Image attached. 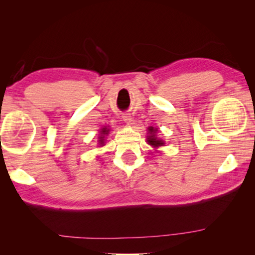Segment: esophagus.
<instances>
[{
  "label": "esophagus",
  "instance_id": "esophagus-1",
  "mask_svg": "<svg viewBox=\"0 0 255 255\" xmlns=\"http://www.w3.org/2000/svg\"><path fill=\"white\" fill-rule=\"evenodd\" d=\"M123 120L126 124H128V125H130L132 123V118H131V116L129 115V114H124L123 115Z\"/></svg>",
  "mask_w": 255,
  "mask_h": 255
}]
</instances>
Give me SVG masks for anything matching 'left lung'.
<instances>
[{"instance_id": "left-lung-1", "label": "left lung", "mask_w": 255, "mask_h": 255, "mask_svg": "<svg viewBox=\"0 0 255 255\" xmlns=\"http://www.w3.org/2000/svg\"><path fill=\"white\" fill-rule=\"evenodd\" d=\"M157 131V129L156 128H154V127H148V136H147V143L149 144V145H152L153 147H158V146H163L164 144V141L162 140V139H158V138L155 136V132Z\"/></svg>"}]
</instances>
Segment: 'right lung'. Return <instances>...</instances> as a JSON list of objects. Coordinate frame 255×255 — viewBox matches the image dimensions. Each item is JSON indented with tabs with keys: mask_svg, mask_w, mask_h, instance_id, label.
<instances>
[{
	"mask_svg": "<svg viewBox=\"0 0 255 255\" xmlns=\"http://www.w3.org/2000/svg\"><path fill=\"white\" fill-rule=\"evenodd\" d=\"M109 130H110V129H107L106 127L101 129V131H100L101 135H100V137H99V143H100V145L105 144V136L109 133Z\"/></svg>",
	"mask_w": 255,
	"mask_h": 255,
	"instance_id": "obj_1",
	"label": "right lung"
}]
</instances>
